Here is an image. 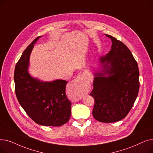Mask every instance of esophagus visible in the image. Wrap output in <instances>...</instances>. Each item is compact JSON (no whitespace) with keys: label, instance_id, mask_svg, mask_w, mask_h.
<instances>
[{"label":"esophagus","instance_id":"obj_1","mask_svg":"<svg viewBox=\"0 0 153 153\" xmlns=\"http://www.w3.org/2000/svg\"><path fill=\"white\" fill-rule=\"evenodd\" d=\"M83 81V76L82 74H79L74 80V82H75L77 85H80Z\"/></svg>","mask_w":153,"mask_h":153}]
</instances>
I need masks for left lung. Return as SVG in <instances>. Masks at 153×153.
Returning a JSON list of instances; mask_svg holds the SVG:
<instances>
[{
  "label": "left lung",
  "instance_id": "8db88e82",
  "mask_svg": "<svg viewBox=\"0 0 153 153\" xmlns=\"http://www.w3.org/2000/svg\"><path fill=\"white\" fill-rule=\"evenodd\" d=\"M105 36L111 39V49L100 58L104 71L95 74L89 95L94 99L93 117L102 123H113L124 118L134 105L139 89V72L127 46L114 37Z\"/></svg>",
  "mask_w": 153,
  "mask_h": 153
}]
</instances>
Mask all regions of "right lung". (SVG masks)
Listing matches in <instances>:
<instances>
[{"label": "right lung", "instance_id": "right-lung-1", "mask_svg": "<svg viewBox=\"0 0 153 153\" xmlns=\"http://www.w3.org/2000/svg\"><path fill=\"white\" fill-rule=\"evenodd\" d=\"M39 37L23 52L14 71L15 91L18 101L27 114L38 124L61 126L71 114V102L65 94L68 82H41L28 72L30 52Z\"/></svg>", "mask_w": 153, "mask_h": 153}]
</instances>
